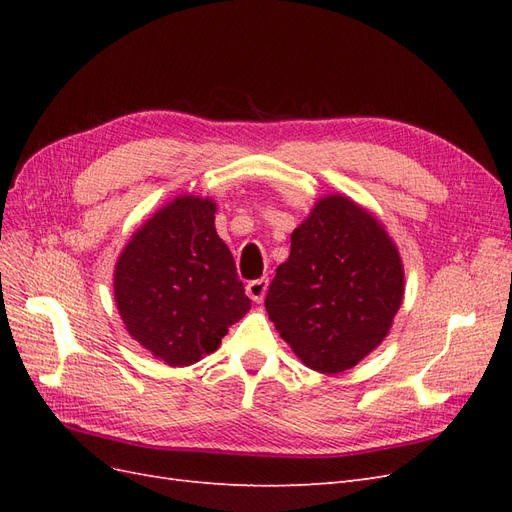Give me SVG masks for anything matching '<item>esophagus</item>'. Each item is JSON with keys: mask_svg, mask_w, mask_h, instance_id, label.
<instances>
[{"mask_svg": "<svg viewBox=\"0 0 512 512\" xmlns=\"http://www.w3.org/2000/svg\"><path fill=\"white\" fill-rule=\"evenodd\" d=\"M267 288H269V280H267V277H260V280L247 282V286H245L247 297H250L254 303H262V301H265Z\"/></svg>", "mask_w": 512, "mask_h": 512, "instance_id": "34e87169", "label": "esophagus"}]
</instances>
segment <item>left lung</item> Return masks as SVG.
<instances>
[{
	"instance_id": "left-lung-1",
	"label": "left lung",
	"mask_w": 512,
	"mask_h": 512,
	"mask_svg": "<svg viewBox=\"0 0 512 512\" xmlns=\"http://www.w3.org/2000/svg\"><path fill=\"white\" fill-rule=\"evenodd\" d=\"M401 299L404 267L380 222L346 196H327L290 235L265 307L307 367L337 374L382 342Z\"/></svg>"
}]
</instances>
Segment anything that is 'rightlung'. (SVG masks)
<instances>
[{
  "instance_id": "obj_1",
  "label": "right lung",
  "mask_w": 512,
  "mask_h": 512,
  "mask_svg": "<svg viewBox=\"0 0 512 512\" xmlns=\"http://www.w3.org/2000/svg\"><path fill=\"white\" fill-rule=\"evenodd\" d=\"M213 213L209 198L173 200L136 232L115 267L128 333L168 365H192L218 350L252 303Z\"/></svg>"
}]
</instances>
